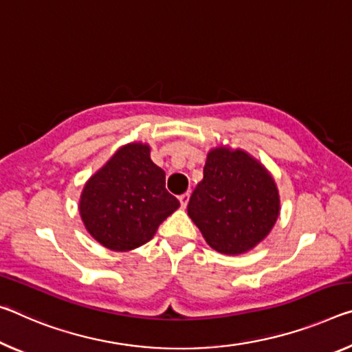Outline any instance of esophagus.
<instances>
[{
  "instance_id": "1",
  "label": "esophagus",
  "mask_w": 352,
  "mask_h": 352,
  "mask_svg": "<svg viewBox=\"0 0 352 352\" xmlns=\"http://www.w3.org/2000/svg\"><path fill=\"white\" fill-rule=\"evenodd\" d=\"M178 200H180V205H182V208H186V205H188V202H189V192L182 194V196L178 197Z\"/></svg>"
}]
</instances>
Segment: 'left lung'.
Returning <instances> with one entry per match:
<instances>
[{"instance_id": "1", "label": "left lung", "mask_w": 352, "mask_h": 352, "mask_svg": "<svg viewBox=\"0 0 352 352\" xmlns=\"http://www.w3.org/2000/svg\"><path fill=\"white\" fill-rule=\"evenodd\" d=\"M278 211L276 182L260 161L239 148L210 150L204 180L188 204L210 248L227 255L248 252L267 236Z\"/></svg>"}]
</instances>
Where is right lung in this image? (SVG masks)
<instances>
[{"label": "right lung", "instance_id": "obj_1", "mask_svg": "<svg viewBox=\"0 0 352 352\" xmlns=\"http://www.w3.org/2000/svg\"><path fill=\"white\" fill-rule=\"evenodd\" d=\"M178 206L166 189L164 170L150 160V147L131 142L86 182L80 214L102 246L126 252L148 243Z\"/></svg>", "mask_w": 352, "mask_h": 352}]
</instances>
